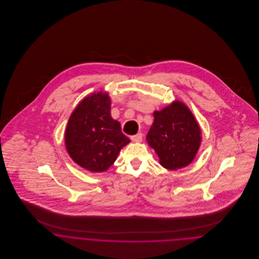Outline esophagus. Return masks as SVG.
<instances>
[{
  "label": "esophagus",
  "instance_id": "obj_1",
  "mask_svg": "<svg viewBox=\"0 0 259 259\" xmlns=\"http://www.w3.org/2000/svg\"><path fill=\"white\" fill-rule=\"evenodd\" d=\"M131 140L133 141V142H135V143H141L142 141H143V134H137L136 136H133L132 138H131Z\"/></svg>",
  "mask_w": 259,
  "mask_h": 259
}]
</instances>
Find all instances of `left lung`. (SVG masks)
Masks as SVG:
<instances>
[{
    "label": "left lung",
    "instance_id": "1",
    "mask_svg": "<svg viewBox=\"0 0 259 259\" xmlns=\"http://www.w3.org/2000/svg\"><path fill=\"white\" fill-rule=\"evenodd\" d=\"M154 121L147 136L160 164L178 169L194 158L201 141V133L193 114L181 102H175L162 111L153 112Z\"/></svg>",
    "mask_w": 259,
    "mask_h": 259
}]
</instances>
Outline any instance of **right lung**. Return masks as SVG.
<instances>
[{
  "label": "right lung",
  "mask_w": 259,
  "mask_h": 259,
  "mask_svg": "<svg viewBox=\"0 0 259 259\" xmlns=\"http://www.w3.org/2000/svg\"><path fill=\"white\" fill-rule=\"evenodd\" d=\"M108 94L83 99L72 113L65 135L69 154L78 165L95 172L107 170L131 141L111 116Z\"/></svg>",
  "instance_id": "add662e5"
}]
</instances>
